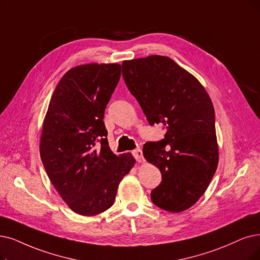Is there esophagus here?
<instances>
[{
    "label": "esophagus",
    "mask_w": 260,
    "mask_h": 260,
    "mask_svg": "<svg viewBox=\"0 0 260 260\" xmlns=\"http://www.w3.org/2000/svg\"><path fill=\"white\" fill-rule=\"evenodd\" d=\"M132 154H133V157L136 158L137 161H141V160L143 159V152H142L141 149L133 150V151H132Z\"/></svg>",
    "instance_id": "esophagus-1"
}]
</instances>
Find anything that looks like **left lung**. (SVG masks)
I'll return each instance as SVG.
<instances>
[{"label": "left lung", "mask_w": 260, "mask_h": 260, "mask_svg": "<svg viewBox=\"0 0 260 260\" xmlns=\"http://www.w3.org/2000/svg\"><path fill=\"white\" fill-rule=\"evenodd\" d=\"M122 77L150 126L162 123L164 139L147 142L144 157L162 174L151 202L170 212L189 209L205 193L219 161L215 114L195 77L166 56L122 61Z\"/></svg>", "instance_id": "obj_1"}]
</instances>
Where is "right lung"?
<instances>
[{
    "label": "right lung",
    "mask_w": 260,
    "mask_h": 260,
    "mask_svg": "<svg viewBox=\"0 0 260 260\" xmlns=\"http://www.w3.org/2000/svg\"><path fill=\"white\" fill-rule=\"evenodd\" d=\"M120 78L118 64H87L60 79L49 103L40 140V158L52 184L81 215L113 206L118 184L136 159L114 154L103 121Z\"/></svg>",
    "instance_id": "1"
}]
</instances>
